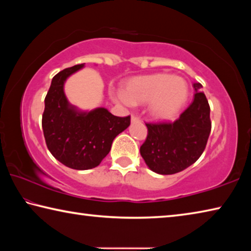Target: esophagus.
I'll use <instances>...</instances> for the list:
<instances>
[{
    "label": "esophagus",
    "instance_id": "esophagus-1",
    "mask_svg": "<svg viewBox=\"0 0 251 251\" xmlns=\"http://www.w3.org/2000/svg\"><path fill=\"white\" fill-rule=\"evenodd\" d=\"M139 121H141V118H139L138 116L131 115V123H138Z\"/></svg>",
    "mask_w": 251,
    "mask_h": 251
}]
</instances>
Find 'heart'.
Returning <instances> with one entry per match:
<instances>
[{
    "label": "heart",
    "instance_id": "obj_1",
    "mask_svg": "<svg viewBox=\"0 0 251 251\" xmlns=\"http://www.w3.org/2000/svg\"><path fill=\"white\" fill-rule=\"evenodd\" d=\"M188 87L184 78L167 73L138 76L126 83L118 100L124 104H145L150 101L151 113L166 120L175 115L184 105Z\"/></svg>",
    "mask_w": 251,
    "mask_h": 251
}]
</instances>
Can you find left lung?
I'll return each instance as SVG.
<instances>
[{"label":"left lung","instance_id":"left-lung-1","mask_svg":"<svg viewBox=\"0 0 251 251\" xmlns=\"http://www.w3.org/2000/svg\"><path fill=\"white\" fill-rule=\"evenodd\" d=\"M195 97L175 122L145 123L147 137L141 155L152 172L161 175L184 171L205 151L211 130L210 107L201 84L194 83Z\"/></svg>","mask_w":251,"mask_h":251}]
</instances>
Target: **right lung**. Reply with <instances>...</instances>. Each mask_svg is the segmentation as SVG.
I'll use <instances>...</instances> for the list:
<instances>
[{
	"instance_id": "add662e5",
	"label": "right lung",
	"mask_w": 251,
	"mask_h": 251,
	"mask_svg": "<svg viewBox=\"0 0 251 251\" xmlns=\"http://www.w3.org/2000/svg\"><path fill=\"white\" fill-rule=\"evenodd\" d=\"M77 64L54 76L45 97L42 127L46 146L65 166L85 171L99 166L116 136L130 124V116L118 117L105 108L78 113L70 106L63 91L65 79L82 69Z\"/></svg>"
}]
</instances>
